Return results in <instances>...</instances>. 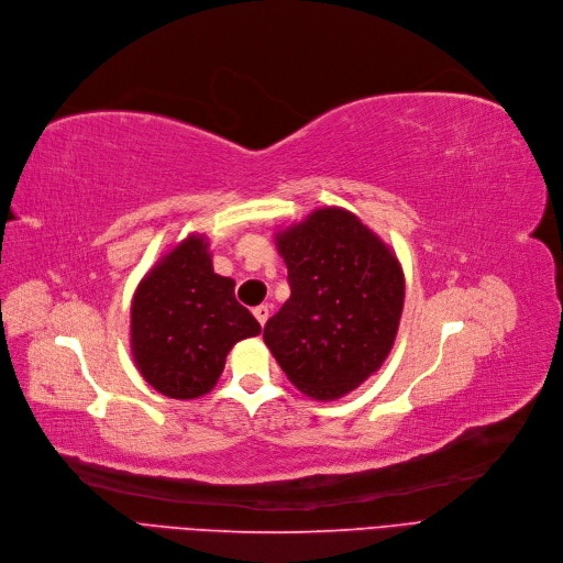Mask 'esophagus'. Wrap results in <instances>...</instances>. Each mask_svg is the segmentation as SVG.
Segmentation results:
<instances>
[{
  "instance_id": "esophagus-1",
  "label": "esophagus",
  "mask_w": 563,
  "mask_h": 563,
  "mask_svg": "<svg viewBox=\"0 0 563 563\" xmlns=\"http://www.w3.org/2000/svg\"><path fill=\"white\" fill-rule=\"evenodd\" d=\"M254 316H256V320L261 323V328L267 323V316H271V307L267 305H258V307H254Z\"/></svg>"
}]
</instances>
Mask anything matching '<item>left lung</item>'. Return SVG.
<instances>
[{
	"label": "left lung",
	"instance_id": "left-lung-1",
	"mask_svg": "<svg viewBox=\"0 0 563 563\" xmlns=\"http://www.w3.org/2000/svg\"><path fill=\"white\" fill-rule=\"evenodd\" d=\"M290 298L263 341L286 378L313 400H334L376 373L398 332L406 277L394 250L345 208H316L275 233Z\"/></svg>",
	"mask_w": 563,
	"mask_h": 563
}]
</instances>
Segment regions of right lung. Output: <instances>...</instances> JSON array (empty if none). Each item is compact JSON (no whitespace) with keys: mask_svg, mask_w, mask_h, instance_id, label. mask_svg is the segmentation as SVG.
<instances>
[{"mask_svg":"<svg viewBox=\"0 0 563 563\" xmlns=\"http://www.w3.org/2000/svg\"><path fill=\"white\" fill-rule=\"evenodd\" d=\"M233 288L212 271L203 233L180 240L144 275L130 305V351L155 391L180 400L208 394L231 347L261 334Z\"/></svg>","mask_w":563,"mask_h":563,"instance_id":"1","label":"right lung"}]
</instances>
